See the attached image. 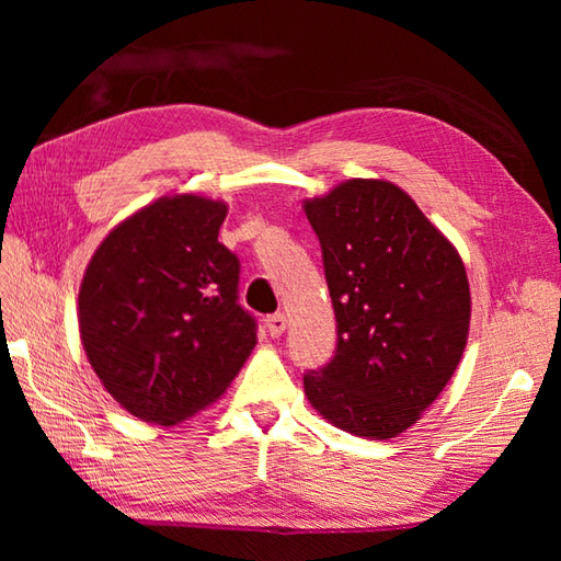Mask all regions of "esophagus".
Here are the masks:
<instances>
[{
  "label": "esophagus",
  "mask_w": 561,
  "mask_h": 561,
  "mask_svg": "<svg viewBox=\"0 0 561 561\" xmlns=\"http://www.w3.org/2000/svg\"><path fill=\"white\" fill-rule=\"evenodd\" d=\"M265 328L272 337H279L284 330H287V318H284V313H274V316H267L265 318Z\"/></svg>",
  "instance_id": "esophagus-1"
}]
</instances>
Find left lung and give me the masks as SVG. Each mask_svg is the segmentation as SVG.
<instances>
[{"mask_svg": "<svg viewBox=\"0 0 561 561\" xmlns=\"http://www.w3.org/2000/svg\"><path fill=\"white\" fill-rule=\"evenodd\" d=\"M304 207L337 320L335 356L304 374L306 396L342 432L392 438L458 368L470 328L465 265L392 183L354 178Z\"/></svg>", "mask_w": 561, "mask_h": 561, "instance_id": "left-lung-1", "label": "left lung"}]
</instances>
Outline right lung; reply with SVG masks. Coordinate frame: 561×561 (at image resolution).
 Masks as SVG:
<instances>
[{
    "instance_id": "right-lung-1",
    "label": "right lung",
    "mask_w": 561,
    "mask_h": 561,
    "mask_svg": "<svg viewBox=\"0 0 561 561\" xmlns=\"http://www.w3.org/2000/svg\"><path fill=\"white\" fill-rule=\"evenodd\" d=\"M224 202L161 197L105 236L79 289L93 371L127 412L178 424L229 388L257 340L241 262L219 243Z\"/></svg>"
}]
</instances>
